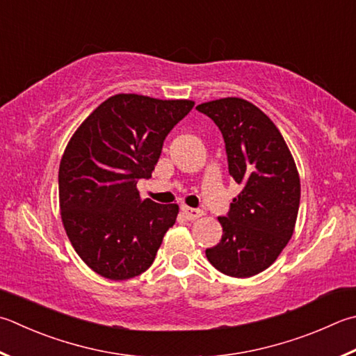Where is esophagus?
<instances>
[{"label": "esophagus", "instance_id": "34e87169", "mask_svg": "<svg viewBox=\"0 0 356 356\" xmlns=\"http://www.w3.org/2000/svg\"><path fill=\"white\" fill-rule=\"evenodd\" d=\"M181 211H183L184 217L187 220H191V221L197 220V218H200L201 216H203V211L195 209V207H189V206H183V207H181Z\"/></svg>", "mask_w": 356, "mask_h": 356}]
</instances>
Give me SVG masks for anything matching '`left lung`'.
I'll list each match as a JSON object with an SVG mask.
<instances>
[{"label":"left lung","instance_id":"8db88e82","mask_svg":"<svg viewBox=\"0 0 356 356\" xmlns=\"http://www.w3.org/2000/svg\"><path fill=\"white\" fill-rule=\"evenodd\" d=\"M225 139L229 175L241 184L225 217L220 243L206 257L220 273L251 277L266 270L286 246L296 225L300 181L277 127L256 105L226 97L197 106Z\"/></svg>","mask_w":356,"mask_h":356}]
</instances>
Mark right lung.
<instances>
[{"label": "right lung", "mask_w": 356, "mask_h": 356, "mask_svg": "<svg viewBox=\"0 0 356 356\" xmlns=\"http://www.w3.org/2000/svg\"><path fill=\"white\" fill-rule=\"evenodd\" d=\"M192 100L116 95L86 118L66 145L58 170L60 211L71 245L102 277L125 280L149 270L178 204L140 200L164 139Z\"/></svg>", "instance_id": "right-lung-1"}]
</instances>
